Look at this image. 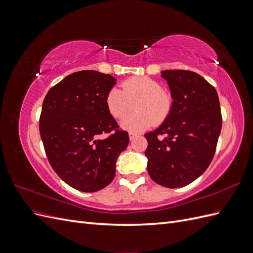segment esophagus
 I'll return each mask as SVG.
<instances>
[{
    "mask_svg": "<svg viewBox=\"0 0 253 253\" xmlns=\"http://www.w3.org/2000/svg\"><path fill=\"white\" fill-rule=\"evenodd\" d=\"M137 136H138V134L135 133V132H128V137H129V139H131V140H133L135 137H137Z\"/></svg>",
    "mask_w": 253,
    "mask_h": 253,
    "instance_id": "obj_1",
    "label": "esophagus"
}]
</instances>
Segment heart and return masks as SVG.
I'll return each instance as SVG.
<instances>
[{
	"instance_id": "heart-1",
	"label": "heart",
	"mask_w": 253,
	"mask_h": 253,
	"mask_svg": "<svg viewBox=\"0 0 253 253\" xmlns=\"http://www.w3.org/2000/svg\"><path fill=\"white\" fill-rule=\"evenodd\" d=\"M120 86L121 89L112 87L108 90L105 106L112 117L122 119L134 103L136 111L121 122L124 128L140 132L169 118L174 98L170 91L163 89L158 81L149 77H132L125 80Z\"/></svg>"
}]
</instances>
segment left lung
Returning <instances> with one entry per match:
<instances>
[{
	"label": "left lung",
	"mask_w": 253,
	"mask_h": 253,
	"mask_svg": "<svg viewBox=\"0 0 253 253\" xmlns=\"http://www.w3.org/2000/svg\"><path fill=\"white\" fill-rule=\"evenodd\" d=\"M174 98L172 113L155 131L144 134L148 172L158 185L180 188L207 170L221 129L217 91L191 71H164Z\"/></svg>",
	"instance_id": "1"
}]
</instances>
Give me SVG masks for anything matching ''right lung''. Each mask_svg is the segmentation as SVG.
Here are the masks:
<instances>
[{
  "label": "right lung",
  "instance_id": "1",
  "mask_svg": "<svg viewBox=\"0 0 253 253\" xmlns=\"http://www.w3.org/2000/svg\"><path fill=\"white\" fill-rule=\"evenodd\" d=\"M115 84L108 74L76 72L52 86L42 104L39 128L48 162L61 179L82 192L110 185L129 141L105 106Z\"/></svg>",
  "mask_w": 253,
  "mask_h": 253
}]
</instances>
